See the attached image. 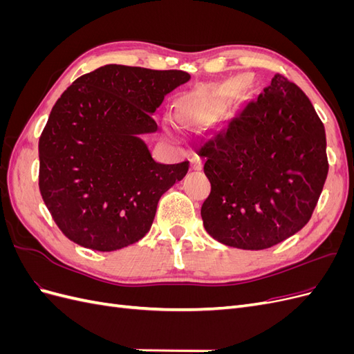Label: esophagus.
<instances>
[{
  "label": "esophagus",
  "mask_w": 354,
  "mask_h": 354,
  "mask_svg": "<svg viewBox=\"0 0 354 354\" xmlns=\"http://www.w3.org/2000/svg\"><path fill=\"white\" fill-rule=\"evenodd\" d=\"M190 164H192V169L199 171V169H202V167H203V159H202L201 156L195 155L194 158L190 159Z\"/></svg>",
  "instance_id": "1"
}]
</instances>
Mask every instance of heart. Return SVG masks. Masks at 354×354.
I'll return each mask as SVG.
<instances>
[{"label":"heart","mask_w":354,"mask_h":354,"mask_svg":"<svg viewBox=\"0 0 354 354\" xmlns=\"http://www.w3.org/2000/svg\"><path fill=\"white\" fill-rule=\"evenodd\" d=\"M214 99L207 97V95L202 94H194L189 95L183 102H180L178 104V120L183 122L185 125H196L201 124L205 118L208 116V113L211 112L212 106H214ZM171 127L174 128V131H177V124L171 122Z\"/></svg>","instance_id":"b5f03b06"}]
</instances>
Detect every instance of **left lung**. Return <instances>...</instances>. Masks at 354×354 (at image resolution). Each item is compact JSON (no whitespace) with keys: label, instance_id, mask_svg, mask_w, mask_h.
Returning <instances> with one entry per match:
<instances>
[{"label":"left lung","instance_id":"8db88e82","mask_svg":"<svg viewBox=\"0 0 354 354\" xmlns=\"http://www.w3.org/2000/svg\"><path fill=\"white\" fill-rule=\"evenodd\" d=\"M199 155L211 183L203 227L239 250L270 248L301 230L328 176L325 127L307 95L279 73L207 134Z\"/></svg>","mask_w":354,"mask_h":354}]
</instances>
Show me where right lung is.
<instances>
[{
  "label": "right lung",
  "mask_w": 354,
  "mask_h": 354,
  "mask_svg": "<svg viewBox=\"0 0 354 354\" xmlns=\"http://www.w3.org/2000/svg\"><path fill=\"white\" fill-rule=\"evenodd\" d=\"M189 80L183 71L106 65L53 106L39 137V190L72 242L109 252L151 230L160 196L187 174L189 160L159 164L142 137L158 131L153 113Z\"/></svg>",
  "instance_id": "obj_1"
}]
</instances>
